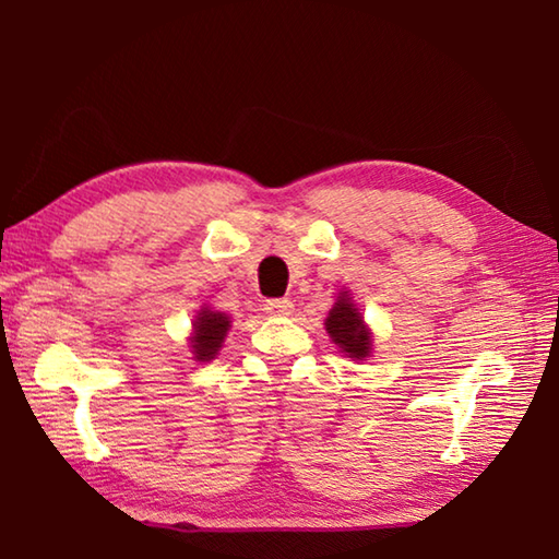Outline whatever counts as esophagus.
<instances>
[{"mask_svg": "<svg viewBox=\"0 0 559 559\" xmlns=\"http://www.w3.org/2000/svg\"><path fill=\"white\" fill-rule=\"evenodd\" d=\"M263 310H266L269 314H273V318H288V314L293 312V302L288 298L266 300V306H263Z\"/></svg>", "mask_w": 559, "mask_h": 559, "instance_id": "34e87169", "label": "esophagus"}]
</instances>
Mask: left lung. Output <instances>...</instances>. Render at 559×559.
Wrapping results in <instances>:
<instances>
[{"label": "left lung", "instance_id": "1", "mask_svg": "<svg viewBox=\"0 0 559 559\" xmlns=\"http://www.w3.org/2000/svg\"><path fill=\"white\" fill-rule=\"evenodd\" d=\"M324 330H328L330 340L337 344L344 357H349L352 361H367L371 357L373 332L364 322V314L357 308V302L352 300V293L347 288L337 293V300H334L328 318H324Z\"/></svg>", "mask_w": 559, "mask_h": 559}]
</instances>
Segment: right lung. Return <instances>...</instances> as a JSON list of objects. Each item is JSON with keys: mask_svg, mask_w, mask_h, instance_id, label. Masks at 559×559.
I'll return each mask as SVG.
<instances>
[{"mask_svg": "<svg viewBox=\"0 0 559 559\" xmlns=\"http://www.w3.org/2000/svg\"><path fill=\"white\" fill-rule=\"evenodd\" d=\"M231 328V318L227 312H219L210 308L207 302L200 306L198 314L192 318V330L188 337V347L195 361H212L219 354L222 344L227 340V332Z\"/></svg>", "mask_w": 559, "mask_h": 559, "instance_id": "add662e5", "label": "right lung"}]
</instances>
